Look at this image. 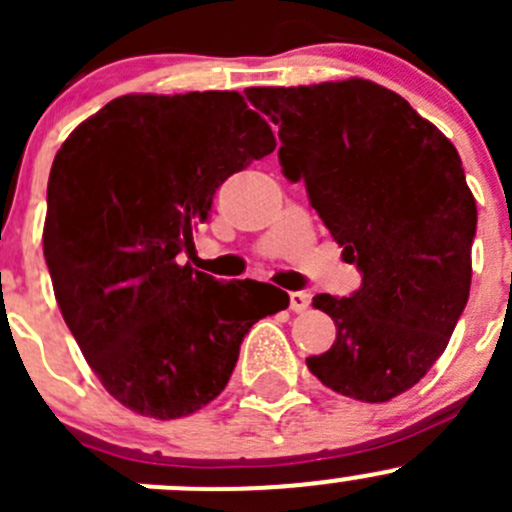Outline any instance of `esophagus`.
Segmentation results:
<instances>
[{"label": "esophagus", "mask_w": 512, "mask_h": 512, "mask_svg": "<svg viewBox=\"0 0 512 512\" xmlns=\"http://www.w3.org/2000/svg\"><path fill=\"white\" fill-rule=\"evenodd\" d=\"M309 304H312V297H309L307 292H289V309H292V312H307Z\"/></svg>", "instance_id": "esophagus-1"}]
</instances>
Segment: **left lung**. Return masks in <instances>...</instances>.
Wrapping results in <instances>:
<instances>
[{
	"mask_svg": "<svg viewBox=\"0 0 512 512\" xmlns=\"http://www.w3.org/2000/svg\"><path fill=\"white\" fill-rule=\"evenodd\" d=\"M245 94L280 126L285 178L302 180L361 272L352 297L312 299L334 319L337 339L309 356V371L366 404L404 394L443 354L471 292L478 210L456 146L374 81Z\"/></svg>",
	"mask_w": 512,
	"mask_h": 512,
	"instance_id": "left-lung-1",
	"label": "left lung"
}]
</instances>
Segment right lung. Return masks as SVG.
<instances>
[{
    "label": "right lung",
    "instance_id": "1",
    "mask_svg": "<svg viewBox=\"0 0 512 512\" xmlns=\"http://www.w3.org/2000/svg\"><path fill=\"white\" fill-rule=\"evenodd\" d=\"M275 146L237 91L118 96L61 143L46 267L81 354L126 409L170 421L208 406L252 324L289 304L272 285L175 260L193 250L215 190Z\"/></svg>",
    "mask_w": 512,
    "mask_h": 512
}]
</instances>
